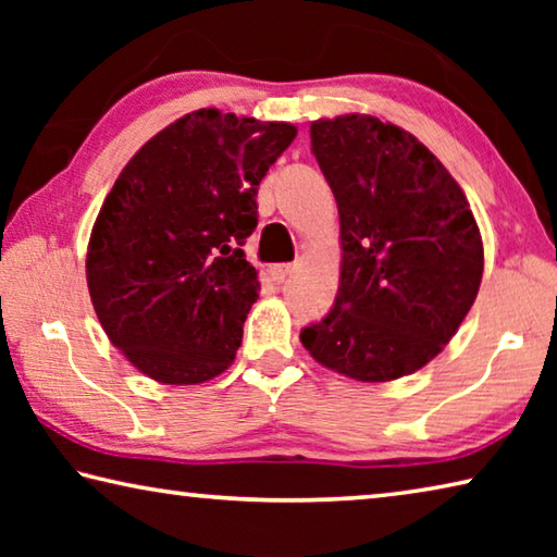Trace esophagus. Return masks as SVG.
<instances>
[{
    "label": "esophagus",
    "instance_id": "34e87169",
    "mask_svg": "<svg viewBox=\"0 0 557 557\" xmlns=\"http://www.w3.org/2000/svg\"><path fill=\"white\" fill-rule=\"evenodd\" d=\"M268 272H270V280L275 282V285H282V282L289 280V275L295 272V268H292V265H272Z\"/></svg>",
    "mask_w": 557,
    "mask_h": 557
}]
</instances>
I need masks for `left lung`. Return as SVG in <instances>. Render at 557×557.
I'll use <instances>...</instances> for the list:
<instances>
[{
    "instance_id": "obj_1",
    "label": "left lung",
    "mask_w": 557,
    "mask_h": 557,
    "mask_svg": "<svg viewBox=\"0 0 557 557\" xmlns=\"http://www.w3.org/2000/svg\"><path fill=\"white\" fill-rule=\"evenodd\" d=\"M312 154L342 221V285L301 329L319 363L383 383L432 361L474 305L484 248L467 196L410 132L369 115L317 120Z\"/></svg>"
}]
</instances>
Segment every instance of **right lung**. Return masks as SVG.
Instances as JSON below:
<instances>
[{
	"label": "right lung",
	"instance_id": "add662e5",
	"mask_svg": "<svg viewBox=\"0 0 557 557\" xmlns=\"http://www.w3.org/2000/svg\"><path fill=\"white\" fill-rule=\"evenodd\" d=\"M295 137L287 122L196 110L122 169L86 275L110 342L149 379L194 385L233 363L260 289L240 245L258 228L262 176Z\"/></svg>",
	"mask_w": 557,
	"mask_h": 557
}]
</instances>
